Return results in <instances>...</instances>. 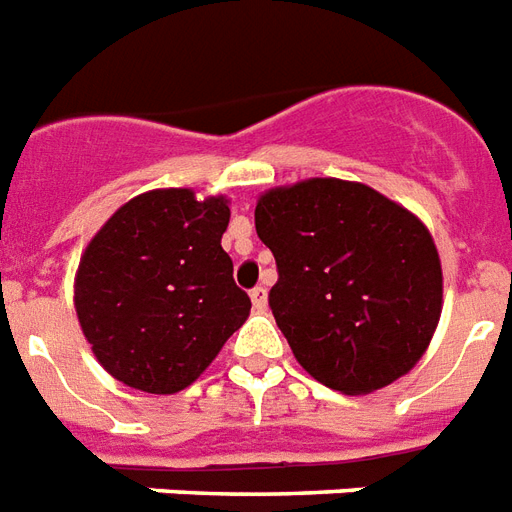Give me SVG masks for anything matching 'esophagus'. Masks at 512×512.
<instances>
[{"label":"esophagus","mask_w":512,"mask_h":512,"mask_svg":"<svg viewBox=\"0 0 512 512\" xmlns=\"http://www.w3.org/2000/svg\"><path fill=\"white\" fill-rule=\"evenodd\" d=\"M249 298H252V306H255L257 312H266V306H268L266 287H255V290L249 293Z\"/></svg>","instance_id":"obj_1"}]
</instances>
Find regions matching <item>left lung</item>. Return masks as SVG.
<instances>
[{"label": "left lung", "mask_w": 512, "mask_h": 512, "mask_svg": "<svg viewBox=\"0 0 512 512\" xmlns=\"http://www.w3.org/2000/svg\"><path fill=\"white\" fill-rule=\"evenodd\" d=\"M255 227L279 271L274 320L314 380L361 396L420 361L442 312V266L415 214L366 184L309 179L260 195Z\"/></svg>", "instance_id": "obj_1"}]
</instances>
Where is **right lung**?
Wrapping results in <instances>:
<instances>
[{
  "label": "right lung",
  "instance_id": "obj_1",
  "mask_svg": "<svg viewBox=\"0 0 512 512\" xmlns=\"http://www.w3.org/2000/svg\"><path fill=\"white\" fill-rule=\"evenodd\" d=\"M227 200L151 189L113 214L75 274V312L97 361L146 393H179L244 325L252 301L222 249Z\"/></svg>",
  "mask_w": 512,
  "mask_h": 512
}]
</instances>
